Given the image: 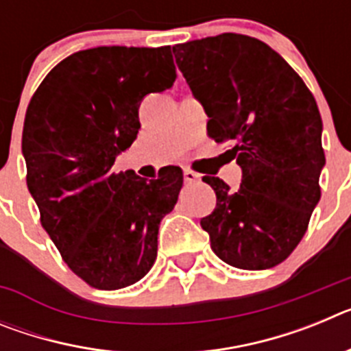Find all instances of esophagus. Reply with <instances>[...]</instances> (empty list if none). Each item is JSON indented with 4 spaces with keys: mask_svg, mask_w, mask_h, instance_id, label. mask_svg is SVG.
Instances as JSON below:
<instances>
[{
    "mask_svg": "<svg viewBox=\"0 0 351 351\" xmlns=\"http://www.w3.org/2000/svg\"><path fill=\"white\" fill-rule=\"evenodd\" d=\"M184 181L186 182H197V181H200V176H198L197 172H193V170H184Z\"/></svg>",
    "mask_w": 351,
    "mask_h": 351,
    "instance_id": "esophagus-1",
    "label": "esophagus"
}]
</instances>
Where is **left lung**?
I'll return each mask as SVG.
<instances>
[{"mask_svg": "<svg viewBox=\"0 0 351 351\" xmlns=\"http://www.w3.org/2000/svg\"><path fill=\"white\" fill-rule=\"evenodd\" d=\"M173 56L206 108L207 133L234 142L243 169L239 190L219 178L204 181L216 209L200 225L223 262L246 271L271 269L300 243L322 197L325 165L315 96L267 43L223 33L179 43Z\"/></svg>", "mask_w": 351, "mask_h": 351, "instance_id": "8db88e82", "label": "left lung"}]
</instances>
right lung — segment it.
Returning a JSON list of instances; mask_svg holds the SVG:
<instances>
[{
    "label": "right lung",
    "mask_w": 351,
    "mask_h": 351,
    "mask_svg": "<svg viewBox=\"0 0 351 351\" xmlns=\"http://www.w3.org/2000/svg\"><path fill=\"white\" fill-rule=\"evenodd\" d=\"M173 80L170 47H95L56 64L27 105L23 154L40 221L68 267L100 290L147 274L178 202L179 167L149 182L112 170L137 138L142 98Z\"/></svg>",
    "instance_id": "add662e5"
}]
</instances>
